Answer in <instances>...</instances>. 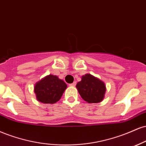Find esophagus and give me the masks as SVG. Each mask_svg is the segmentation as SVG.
I'll use <instances>...</instances> for the list:
<instances>
[{
    "mask_svg": "<svg viewBox=\"0 0 146 146\" xmlns=\"http://www.w3.org/2000/svg\"><path fill=\"white\" fill-rule=\"evenodd\" d=\"M76 85V81H74V83H72V84H70V86H75Z\"/></svg>",
    "mask_w": 146,
    "mask_h": 146,
    "instance_id": "obj_1",
    "label": "esophagus"
}]
</instances>
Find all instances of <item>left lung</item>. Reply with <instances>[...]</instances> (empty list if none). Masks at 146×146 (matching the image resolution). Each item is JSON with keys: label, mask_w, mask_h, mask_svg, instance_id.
<instances>
[{"label": "left lung", "mask_w": 146, "mask_h": 146, "mask_svg": "<svg viewBox=\"0 0 146 146\" xmlns=\"http://www.w3.org/2000/svg\"><path fill=\"white\" fill-rule=\"evenodd\" d=\"M76 88L82 98L89 103H98L103 100L106 86L102 80L87 74L82 76Z\"/></svg>", "instance_id": "8db88e82"}]
</instances>
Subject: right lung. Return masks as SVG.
Here are the masks:
<instances>
[{
    "label": "right lung",
    "instance_id": "right-lung-1",
    "mask_svg": "<svg viewBox=\"0 0 146 146\" xmlns=\"http://www.w3.org/2000/svg\"><path fill=\"white\" fill-rule=\"evenodd\" d=\"M66 88L67 85L63 80L50 74L35 84L34 92L39 102L53 104L60 100Z\"/></svg>",
    "mask_w": 146,
    "mask_h": 146
}]
</instances>
